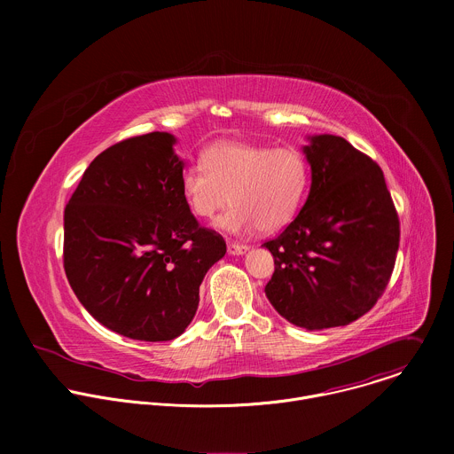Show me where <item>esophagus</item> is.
<instances>
[{"label": "esophagus", "instance_id": "obj_1", "mask_svg": "<svg viewBox=\"0 0 454 454\" xmlns=\"http://www.w3.org/2000/svg\"><path fill=\"white\" fill-rule=\"evenodd\" d=\"M249 247L246 246V244H237V242H230L228 244V253L230 254H242V253H246Z\"/></svg>", "mask_w": 454, "mask_h": 454}]
</instances>
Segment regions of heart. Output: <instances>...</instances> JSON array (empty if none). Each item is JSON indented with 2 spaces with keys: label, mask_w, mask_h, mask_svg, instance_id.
Segmentation results:
<instances>
[{
  "label": "heart",
  "mask_w": 454,
  "mask_h": 454,
  "mask_svg": "<svg viewBox=\"0 0 454 454\" xmlns=\"http://www.w3.org/2000/svg\"><path fill=\"white\" fill-rule=\"evenodd\" d=\"M310 179L305 154L293 147L271 149L239 142H221L207 149L203 163L181 174L183 198L193 215L219 219L228 233H247L258 226L273 231L298 212Z\"/></svg>",
  "instance_id": "b5f03b06"
}]
</instances>
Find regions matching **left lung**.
Instances as JSON below:
<instances>
[{"label":"left lung","instance_id":"left-lung-1","mask_svg":"<svg viewBox=\"0 0 454 454\" xmlns=\"http://www.w3.org/2000/svg\"><path fill=\"white\" fill-rule=\"evenodd\" d=\"M310 192L296 219L264 242L275 258L266 296L296 327H343L390 282L401 226L380 167L334 135L303 147Z\"/></svg>","mask_w":454,"mask_h":454}]
</instances>
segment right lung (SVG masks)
Returning a JSON list of instances; mask_svg holds the SVG:
<instances>
[{
	"instance_id": "1",
	"label": "right lung",
	"mask_w": 454,
	"mask_h": 454,
	"mask_svg": "<svg viewBox=\"0 0 454 454\" xmlns=\"http://www.w3.org/2000/svg\"><path fill=\"white\" fill-rule=\"evenodd\" d=\"M176 138L121 140L86 168L64 208V271L84 309L109 331L170 341L200 305L224 239L198 223L183 192Z\"/></svg>"
}]
</instances>
